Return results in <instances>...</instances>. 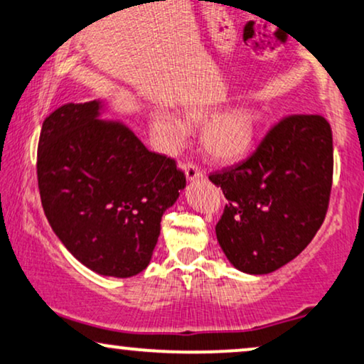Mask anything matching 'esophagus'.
<instances>
[{"label": "esophagus", "instance_id": "1", "mask_svg": "<svg viewBox=\"0 0 364 364\" xmlns=\"http://www.w3.org/2000/svg\"><path fill=\"white\" fill-rule=\"evenodd\" d=\"M183 172H186L187 181H197V178H203L204 177L203 168H200L199 165L192 164V161H189V164L183 165Z\"/></svg>", "mask_w": 364, "mask_h": 364}]
</instances>
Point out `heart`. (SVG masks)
<instances>
[{
	"label": "heart",
	"instance_id": "1",
	"mask_svg": "<svg viewBox=\"0 0 364 364\" xmlns=\"http://www.w3.org/2000/svg\"><path fill=\"white\" fill-rule=\"evenodd\" d=\"M210 111L205 107H191L186 113V121L191 124H199L209 118ZM258 114L248 107H236L210 119L204 128L203 143L205 151L219 161H231L243 156L250 150L257 133ZM151 129L156 140L165 150L182 145L186 141L189 129L182 119L172 114L159 113L154 116Z\"/></svg>",
	"mask_w": 364,
	"mask_h": 364
}]
</instances>
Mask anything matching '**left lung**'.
<instances>
[{"label":"left lung","instance_id":"1","mask_svg":"<svg viewBox=\"0 0 364 364\" xmlns=\"http://www.w3.org/2000/svg\"><path fill=\"white\" fill-rule=\"evenodd\" d=\"M333 168L327 119L290 114L248 159L209 175L228 199L216 236L237 270L263 275L302 253L326 219Z\"/></svg>","mask_w":364,"mask_h":364}]
</instances>
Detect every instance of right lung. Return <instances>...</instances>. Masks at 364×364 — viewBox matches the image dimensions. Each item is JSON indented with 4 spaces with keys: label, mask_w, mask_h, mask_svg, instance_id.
Instances as JSON below:
<instances>
[{
    "label": "right lung",
    "mask_w": 364,
    "mask_h": 364,
    "mask_svg": "<svg viewBox=\"0 0 364 364\" xmlns=\"http://www.w3.org/2000/svg\"><path fill=\"white\" fill-rule=\"evenodd\" d=\"M100 101L69 102L45 118L37 151L42 205L52 230L80 263L106 277L145 270L165 209L186 187L167 155L132 129L97 119Z\"/></svg>",
    "instance_id": "right-lung-1"
}]
</instances>
